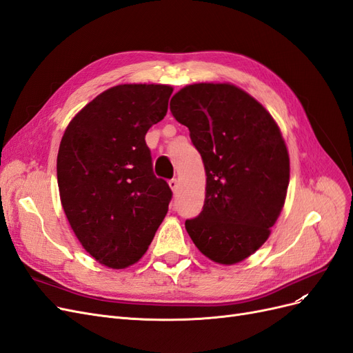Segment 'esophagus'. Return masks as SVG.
I'll return each instance as SVG.
<instances>
[{
    "label": "esophagus",
    "mask_w": 353,
    "mask_h": 353,
    "mask_svg": "<svg viewBox=\"0 0 353 353\" xmlns=\"http://www.w3.org/2000/svg\"><path fill=\"white\" fill-rule=\"evenodd\" d=\"M169 187H170V190L174 191V193H176V190H178V181H176L175 178L169 179Z\"/></svg>",
    "instance_id": "esophagus-1"
}]
</instances>
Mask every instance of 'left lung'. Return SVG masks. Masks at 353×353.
Wrapping results in <instances>:
<instances>
[{
  "instance_id": "obj_1",
  "label": "left lung",
  "mask_w": 353,
  "mask_h": 353,
  "mask_svg": "<svg viewBox=\"0 0 353 353\" xmlns=\"http://www.w3.org/2000/svg\"><path fill=\"white\" fill-rule=\"evenodd\" d=\"M206 170V199L188 236L213 262L232 265L268 240L284 206L290 159L279 125L231 83H193L170 100Z\"/></svg>"
}]
</instances>
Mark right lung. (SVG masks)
<instances>
[{
	"label": "right lung",
	"mask_w": 353,
	"mask_h": 353,
	"mask_svg": "<svg viewBox=\"0 0 353 353\" xmlns=\"http://www.w3.org/2000/svg\"><path fill=\"white\" fill-rule=\"evenodd\" d=\"M172 87L123 83L73 117L57 154L68 221L95 261L121 270L150 245L172 191L156 178L145 134L166 116Z\"/></svg>",
	"instance_id": "add662e5"
}]
</instances>
